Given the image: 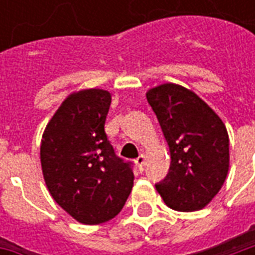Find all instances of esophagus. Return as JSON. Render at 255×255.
<instances>
[{"mask_svg": "<svg viewBox=\"0 0 255 255\" xmlns=\"http://www.w3.org/2000/svg\"><path fill=\"white\" fill-rule=\"evenodd\" d=\"M144 161H146V157H144L143 154H140V155H139V157H138V158H136V160H135V164H136V165H138L139 171H143Z\"/></svg>", "mask_w": 255, "mask_h": 255, "instance_id": "esophagus-1", "label": "esophagus"}]
</instances>
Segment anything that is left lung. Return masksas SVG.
Returning <instances> with one entry per match:
<instances>
[{
  "label": "left lung",
  "instance_id": "8db88e82",
  "mask_svg": "<svg viewBox=\"0 0 255 255\" xmlns=\"http://www.w3.org/2000/svg\"><path fill=\"white\" fill-rule=\"evenodd\" d=\"M146 98L158 119L171 166L155 188L168 208L195 212L208 206L230 169V138L223 120L192 90L164 83Z\"/></svg>",
  "mask_w": 255,
  "mask_h": 255
}]
</instances>
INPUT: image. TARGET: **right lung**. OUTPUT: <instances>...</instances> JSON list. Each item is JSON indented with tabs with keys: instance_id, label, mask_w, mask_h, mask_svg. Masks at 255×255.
<instances>
[{
	"instance_id": "obj_1",
	"label": "right lung",
	"mask_w": 255,
	"mask_h": 255,
	"mask_svg": "<svg viewBox=\"0 0 255 255\" xmlns=\"http://www.w3.org/2000/svg\"><path fill=\"white\" fill-rule=\"evenodd\" d=\"M109 91L84 89L69 94L47 123L41 165L53 199L82 224L113 219L133 186L128 162L115 154L105 133Z\"/></svg>"
}]
</instances>
